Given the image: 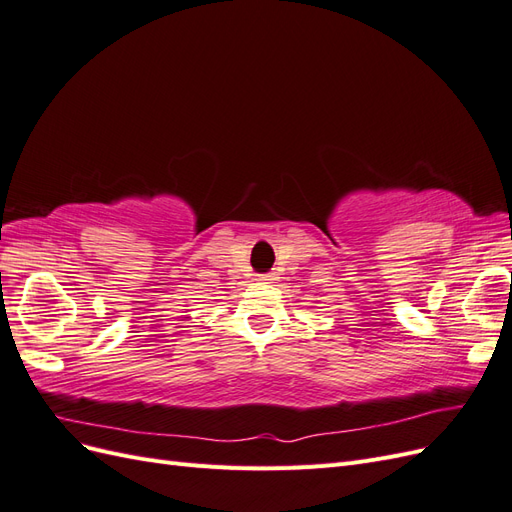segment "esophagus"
Masks as SVG:
<instances>
[{"instance_id":"esophagus-1","label":"esophagus","mask_w":512,"mask_h":512,"mask_svg":"<svg viewBox=\"0 0 512 512\" xmlns=\"http://www.w3.org/2000/svg\"><path fill=\"white\" fill-rule=\"evenodd\" d=\"M260 282H262V284H275V282H277V275H275V273L260 275Z\"/></svg>"}]
</instances>
